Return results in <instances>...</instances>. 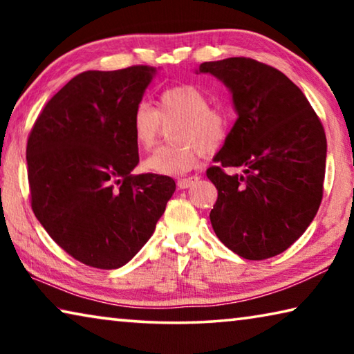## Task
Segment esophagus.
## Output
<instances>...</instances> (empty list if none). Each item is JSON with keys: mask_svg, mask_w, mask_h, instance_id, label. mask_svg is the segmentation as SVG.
<instances>
[{"mask_svg": "<svg viewBox=\"0 0 354 354\" xmlns=\"http://www.w3.org/2000/svg\"><path fill=\"white\" fill-rule=\"evenodd\" d=\"M198 181V176H189V178H181L178 179V187L179 189H189L192 184Z\"/></svg>", "mask_w": 354, "mask_h": 354, "instance_id": "esophagus-1", "label": "esophagus"}]
</instances>
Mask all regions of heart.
<instances>
[{
    "instance_id": "obj_1",
    "label": "heart",
    "mask_w": 354,
    "mask_h": 354,
    "mask_svg": "<svg viewBox=\"0 0 354 354\" xmlns=\"http://www.w3.org/2000/svg\"><path fill=\"white\" fill-rule=\"evenodd\" d=\"M171 129V145L162 147L143 162V170L164 176H181L195 169L203 153L218 149L230 134V115L212 107L211 98L192 84L167 87L159 93L158 109L147 101L136 106L131 118L137 147L149 151L158 143L164 123Z\"/></svg>"
}]
</instances>
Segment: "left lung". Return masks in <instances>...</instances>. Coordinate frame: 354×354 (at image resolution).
<instances>
[{
  "mask_svg": "<svg viewBox=\"0 0 354 354\" xmlns=\"http://www.w3.org/2000/svg\"><path fill=\"white\" fill-rule=\"evenodd\" d=\"M232 93L237 120L206 175L218 196L215 234L250 261L283 253L306 231L323 198L326 136L304 93L279 70L250 57L205 62ZM243 166V176L225 168Z\"/></svg>",
  "mask_w": 354,
  "mask_h": 354,
  "instance_id": "8db88e82",
  "label": "left lung"
}]
</instances>
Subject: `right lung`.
Wrapping results in <instances>:
<instances>
[{
  "label": "right lung",
  "instance_id": "add662e5",
  "mask_svg": "<svg viewBox=\"0 0 354 354\" xmlns=\"http://www.w3.org/2000/svg\"><path fill=\"white\" fill-rule=\"evenodd\" d=\"M153 67L84 71L45 104L28 137L31 207L76 261L112 270L153 236L176 184L142 173L131 118Z\"/></svg>",
  "mask_w": 354,
  "mask_h": 354
}]
</instances>
